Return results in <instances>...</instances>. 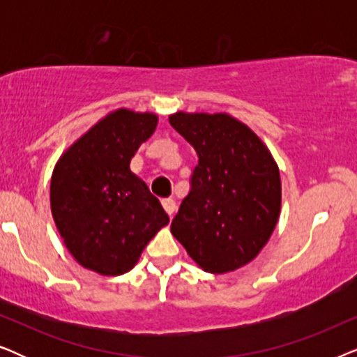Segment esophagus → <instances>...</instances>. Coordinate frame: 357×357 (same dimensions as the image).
I'll use <instances>...</instances> for the list:
<instances>
[{
	"label": "esophagus",
	"mask_w": 357,
	"mask_h": 357,
	"mask_svg": "<svg viewBox=\"0 0 357 357\" xmlns=\"http://www.w3.org/2000/svg\"><path fill=\"white\" fill-rule=\"evenodd\" d=\"M162 206H164L165 211H167L169 216H172L174 211H175V208H177V204H175V199L174 198H164L162 199Z\"/></svg>",
	"instance_id": "obj_1"
}]
</instances>
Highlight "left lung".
Instances as JSON below:
<instances>
[{
	"label": "left lung",
	"mask_w": 357,
	"mask_h": 357,
	"mask_svg": "<svg viewBox=\"0 0 357 357\" xmlns=\"http://www.w3.org/2000/svg\"><path fill=\"white\" fill-rule=\"evenodd\" d=\"M198 154L174 237L199 268L227 273L255 258L281 211L280 170L261 139L227 114L170 115Z\"/></svg>",
	"instance_id": "obj_1"
}]
</instances>
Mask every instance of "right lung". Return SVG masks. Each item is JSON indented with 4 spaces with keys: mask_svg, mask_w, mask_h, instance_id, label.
I'll return each mask as SVG.
<instances>
[{
    "mask_svg": "<svg viewBox=\"0 0 357 357\" xmlns=\"http://www.w3.org/2000/svg\"><path fill=\"white\" fill-rule=\"evenodd\" d=\"M158 116L120 109L81 136L58 160L50 185L52 214L76 261L99 275L130 271L169 216L130 170Z\"/></svg>",
    "mask_w": 357,
    "mask_h": 357,
    "instance_id": "add662e5",
    "label": "right lung"
}]
</instances>
